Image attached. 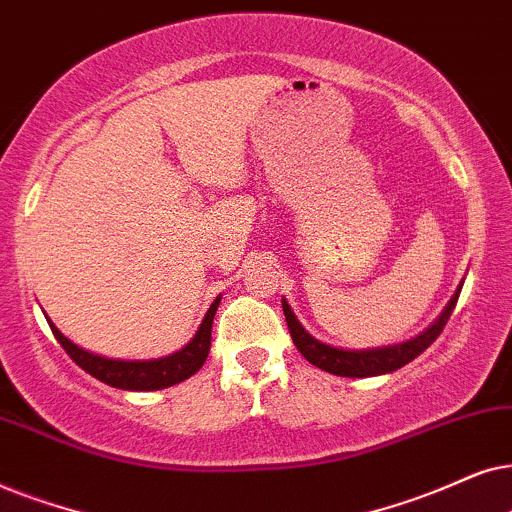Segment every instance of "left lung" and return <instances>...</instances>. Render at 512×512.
<instances>
[{
  "label": "left lung",
  "instance_id": "left-lung-1",
  "mask_svg": "<svg viewBox=\"0 0 512 512\" xmlns=\"http://www.w3.org/2000/svg\"><path fill=\"white\" fill-rule=\"evenodd\" d=\"M461 288L456 290V295L449 299L447 309L442 311V316L435 320V325L428 327L424 335H419L417 339H410V342L398 344V346H386V349H372V351H344V349H335V346H327L318 339H313L309 332L299 325V320L292 313L290 304L283 299V313L285 320H288V330L290 337L299 353L309 360L311 365L320 367V370L337 374V377H374V374H386L398 370L424 353L428 346H431L435 339L440 337V332L445 330L449 316H452L456 299H459Z\"/></svg>",
  "mask_w": 512,
  "mask_h": 512
}]
</instances>
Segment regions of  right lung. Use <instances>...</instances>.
<instances>
[{
	"mask_svg": "<svg viewBox=\"0 0 512 512\" xmlns=\"http://www.w3.org/2000/svg\"><path fill=\"white\" fill-rule=\"evenodd\" d=\"M217 306H220V297L215 299L213 306H210L206 318H203V323L199 327V332H196V337L185 346V349L173 353V356L168 358L142 360V363L95 356V353L79 349V346L72 344L65 335H60L56 325L53 323L49 325H51L53 337H56L60 346L67 351V356H70L81 370L91 374V377L100 379L102 384L124 388V391H156V388L180 384V381L189 379L192 374L201 370L210 351V332H213V318H215Z\"/></svg>",
	"mask_w": 512,
	"mask_h": 512,
	"instance_id": "obj_1",
	"label": "right lung"
}]
</instances>
